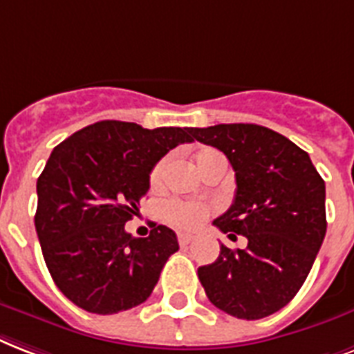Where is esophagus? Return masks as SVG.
I'll return each mask as SVG.
<instances>
[{
    "label": "esophagus",
    "mask_w": 354,
    "mask_h": 354,
    "mask_svg": "<svg viewBox=\"0 0 354 354\" xmlns=\"http://www.w3.org/2000/svg\"><path fill=\"white\" fill-rule=\"evenodd\" d=\"M177 240H179V245H183V248H185V245H188V243L194 242V236H192V234H188V232H179V234H177Z\"/></svg>",
    "instance_id": "obj_1"
}]
</instances>
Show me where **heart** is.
<instances>
[{"instance_id": "b5f03b06", "label": "heart", "mask_w": 354, "mask_h": 354, "mask_svg": "<svg viewBox=\"0 0 354 354\" xmlns=\"http://www.w3.org/2000/svg\"><path fill=\"white\" fill-rule=\"evenodd\" d=\"M223 158L220 151H216L212 147H201L199 151L194 155V166L199 174L216 160ZM166 171H168V158H160L155 166L151 168L149 174V188L158 190L164 185L166 179ZM210 214V207L203 205V203L194 201H169L162 207V218L168 221L169 225L177 227V229H185V231H194L201 225L203 221L207 220Z\"/></svg>"}]
</instances>
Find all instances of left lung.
I'll use <instances>...</instances> for the list:
<instances>
[{"mask_svg":"<svg viewBox=\"0 0 354 354\" xmlns=\"http://www.w3.org/2000/svg\"><path fill=\"white\" fill-rule=\"evenodd\" d=\"M218 147L236 177V196L214 225L245 249L221 245L216 262L197 270L207 297L238 319H260L286 306L312 270L327 232L325 180L308 153L254 123L192 127Z\"/></svg>","mask_w":354,"mask_h":354,"instance_id":"1","label":"left lung"}]
</instances>
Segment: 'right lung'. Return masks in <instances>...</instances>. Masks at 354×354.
<instances>
[{
  "label": "right lung",
  "instance_id": "obj_1",
  "mask_svg": "<svg viewBox=\"0 0 354 354\" xmlns=\"http://www.w3.org/2000/svg\"><path fill=\"white\" fill-rule=\"evenodd\" d=\"M186 142H194L192 127L103 120L49 155L37 180L35 227L49 273L73 305L106 316L151 295L179 242L166 225L134 238L125 223L149 190L153 166Z\"/></svg>",
  "mask_w": 354,
  "mask_h": 354
}]
</instances>
